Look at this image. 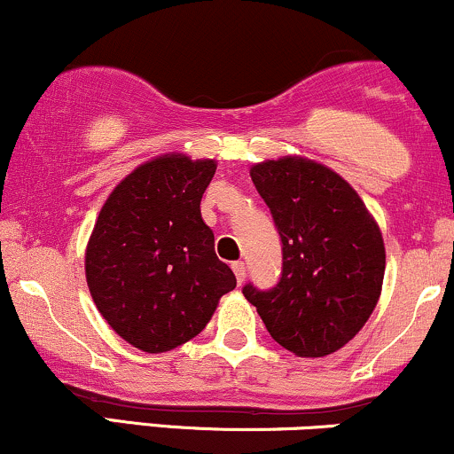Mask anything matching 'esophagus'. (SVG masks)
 Instances as JSON below:
<instances>
[{
    "instance_id": "34e87169",
    "label": "esophagus",
    "mask_w": 454,
    "mask_h": 454,
    "mask_svg": "<svg viewBox=\"0 0 454 454\" xmlns=\"http://www.w3.org/2000/svg\"><path fill=\"white\" fill-rule=\"evenodd\" d=\"M232 270H234V275H237L239 284H243L245 278H247V269H245V262H241V260H239V262H232Z\"/></svg>"
}]
</instances>
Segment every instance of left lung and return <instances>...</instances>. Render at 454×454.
Instances as JSON below:
<instances>
[{"label":"left lung","instance_id":"obj_1","mask_svg":"<svg viewBox=\"0 0 454 454\" xmlns=\"http://www.w3.org/2000/svg\"><path fill=\"white\" fill-rule=\"evenodd\" d=\"M254 185L281 237L275 288L243 286L279 346L296 356L333 354L356 335L382 293V232L354 187L314 160L254 164Z\"/></svg>","mask_w":454,"mask_h":454}]
</instances>
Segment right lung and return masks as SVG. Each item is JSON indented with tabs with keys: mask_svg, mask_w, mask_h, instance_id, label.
<instances>
[{
	"mask_svg": "<svg viewBox=\"0 0 454 454\" xmlns=\"http://www.w3.org/2000/svg\"><path fill=\"white\" fill-rule=\"evenodd\" d=\"M215 168V160L160 155L114 187L98 215L87 286L104 320L138 350L160 354L190 341L237 286L200 215Z\"/></svg>",
	"mask_w": 454,
	"mask_h": 454,
	"instance_id": "1",
	"label": "right lung"
}]
</instances>
